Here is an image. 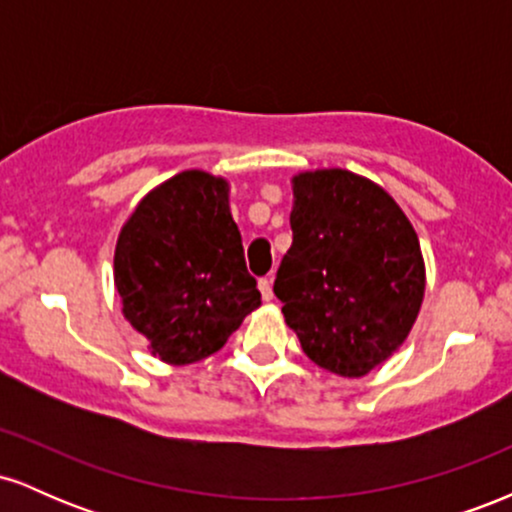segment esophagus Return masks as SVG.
Returning a JSON list of instances; mask_svg holds the SVG:
<instances>
[{
  "label": "esophagus",
  "mask_w": 512,
  "mask_h": 512,
  "mask_svg": "<svg viewBox=\"0 0 512 512\" xmlns=\"http://www.w3.org/2000/svg\"><path fill=\"white\" fill-rule=\"evenodd\" d=\"M260 291H262V298H264V301H272V298H274V291H272V279H260Z\"/></svg>",
  "instance_id": "esophagus-1"
}]
</instances>
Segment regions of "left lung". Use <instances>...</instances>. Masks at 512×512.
Returning <instances> with one entry per match:
<instances>
[{
    "mask_svg": "<svg viewBox=\"0 0 512 512\" xmlns=\"http://www.w3.org/2000/svg\"><path fill=\"white\" fill-rule=\"evenodd\" d=\"M291 185L281 313L310 361L361 378L404 344L424 303L419 236L383 187L351 170H305Z\"/></svg>",
    "mask_w": 512,
    "mask_h": 512,
    "instance_id": "obj_1",
    "label": "left lung"
}]
</instances>
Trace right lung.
Listing matches in <instances>:
<instances>
[{"label":"right lung","mask_w":512,"mask_h":512,"mask_svg":"<svg viewBox=\"0 0 512 512\" xmlns=\"http://www.w3.org/2000/svg\"><path fill=\"white\" fill-rule=\"evenodd\" d=\"M228 190L226 178L182 170L137 204L117 236L122 315L170 366L216 354L262 303Z\"/></svg>","instance_id":"obj_1"}]
</instances>
